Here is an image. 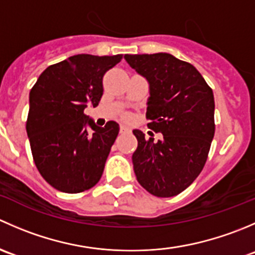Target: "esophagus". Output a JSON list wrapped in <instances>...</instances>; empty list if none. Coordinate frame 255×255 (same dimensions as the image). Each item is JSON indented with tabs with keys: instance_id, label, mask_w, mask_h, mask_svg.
Masks as SVG:
<instances>
[{
	"instance_id": "esophagus-1",
	"label": "esophagus",
	"mask_w": 255,
	"mask_h": 255,
	"mask_svg": "<svg viewBox=\"0 0 255 255\" xmlns=\"http://www.w3.org/2000/svg\"><path fill=\"white\" fill-rule=\"evenodd\" d=\"M120 130H121V133H128V132H130V128L127 127V126H121Z\"/></svg>"
}]
</instances>
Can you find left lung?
Here are the masks:
<instances>
[{"mask_svg": "<svg viewBox=\"0 0 255 255\" xmlns=\"http://www.w3.org/2000/svg\"><path fill=\"white\" fill-rule=\"evenodd\" d=\"M125 59L148 80V127L163 134L154 142L133 130L138 140L132 155L135 176L154 196H176L194 182L207 160L215 135L212 89L194 65L171 54H126Z\"/></svg>", "mask_w": 255, "mask_h": 255, "instance_id": "left-lung-1", "label": "left lung"}]
</instances>
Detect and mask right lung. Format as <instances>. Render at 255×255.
Segmentation results:
<instances>
[{
  "instance_id": "1",
  "label": "right lung",
  "mask_w": 255,
  "mask_h": 255,
  "mask_svg": "<svg viewBox=\"0 0 255 255\" xmlns=\"http://www.w3.org/2000/svg\"><path fill=\"white\" fill-rule=\"evenodd\" d=\"M121 60L122 54H78L48 66L30 90L25 128L33 160L59 191L79 194L101 179L120 126L97 127L85 109L99 105L104 75Z\"/></svg>"
}]
</instances>
